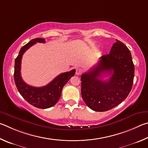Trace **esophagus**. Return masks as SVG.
Returning <instances> with one entry per match:
<instances>
[{"mask_svg":"<svg viewBox=\"0 0 148 148\" xmlns=\"http://www.w3.org/2000/svg\"><path fill=\"white\" fill-rule=\"evenodd\" d=\"M82 73V70L81 69H76V72H75V74L77 75H80Z\"/></svg>","mask_w":148,"mask_h":148,"instance_id":"obj_1","label":"esophagus"}]
</instances>
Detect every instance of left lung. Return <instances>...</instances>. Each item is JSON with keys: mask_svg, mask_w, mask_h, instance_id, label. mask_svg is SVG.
Returning a JSON list of instances; mask_svg holds the SVG:
<instances>
[{"mask_svg": "<svg viewBox=\"0 0 148 148\" xmlns=\"http://www.w3.org/2000/svg\"><path fill=\"white\" fill-rule=\"evenodd\" d=\"M110 75L107 81L99 78ZM134 66L130 51L116 40L110 53L100 57L97 64L81 77V95L90 108L97 112L112 109L125 100L132 89Z\"/></svg>", "mask_w": 148, "mask_h": 148, "instance_id": "1", "label": "left lung"}]
</instances>
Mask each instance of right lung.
Segmentation results:
<instances>
[{
	"mask_svg": "<svg viewBox=\"0 0 148 148\" xmlns=\"http://www.w3.org/2000/svg\"><path fill=\"white\" fill-rule=\"evenodd\" d=\"M37 42L45 43V40L43 38L34 39L21 49L15 60L14 81L19 94L28 103L36 108L45 109L53 107L58 102L61 96L62 88L75 73V69L60 74L45 86L34 87L25 83L21 75L22 56L27 49Z\"/></svg>",
	"mask_w": 148,
	"mask_h": 148,
	"instance_id": "obj_1",
	"label": "right lung"
}]
</instances>
